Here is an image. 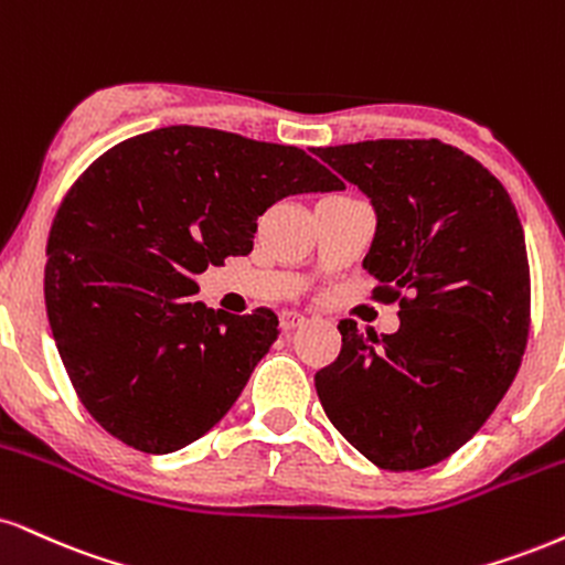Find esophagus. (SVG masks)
Wrapping results in <instances>:
<instances>
[{"label":"esophagus","instance_id":"obj_1","mask_svg":"<svg viewBox=\"0 0 565 565\" xmlns=\"http://www.w3.org/2000/svg\"><path fill=\"white\" fill-rule=\"evenodd\" d=\"M308 318H305V312H297V310H284L281 312V329L284 331H291L297 329V326H302Z\"/></svg>","mask_w":565,"mask_h":565}]
</instances>
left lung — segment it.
Wrapping results in <instances>:
<instances>
[{
  "label": "left lung",
  "instance_id": "left-lung-1",
  "mask_svg": "<svg viewBox=\"0 0 565 565\" xmlns=\"http://www.w3.org/2000/svg\"><path fill=\"white\" fill-rule=\"evenodd\" d=\"M369 194L373 297L399 302V331L339 323L342 352L316 373L337 431L384 471L450 458L492 416L529 339L526 239L505 186L439 139L318 147Z\"/></svg>",
  "mask_w": 565,
  "mask_h": 565
}]
</instances>
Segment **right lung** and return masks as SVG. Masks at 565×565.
I'll list each match as a JSON object with an SVG mask.
<instances>
[{
	"label": "right lung",
	"mask_w": 565,
	"mask_h": 565,
	"mask_svg": "<svg viewBox=\"0 0 565 565\" xmlns=\"http://www.w3.org/2000/svg\"><path fill=\"white\" fill-rule=\"evenodd\" d=\"M342 186L302 149L200 126L134 136L78 175L52 221L44 300L102 429L166 455L226 416L278 318L213 312L194 276L253 253L257 217L278 200Z\"/></svg>",
	"instance_id": "1"
}]
</instances>
